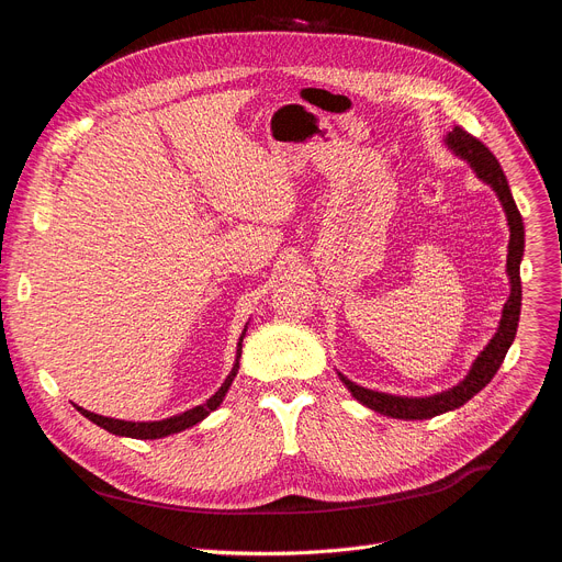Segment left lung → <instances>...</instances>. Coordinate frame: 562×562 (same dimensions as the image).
Masks as SVG:
<instances>
[{
	"instance_id": "8db88e82",
	"label": "left lung",
	"mask_w": 562,
	"mask_h": 562,
	"mask_svg": "<svg viewBox=\"0 0 562 562\" xmlns=\"http://www.w3.org/2000/svg\"><path fill=\"white\" fill-rule=\"evenodd\" d=\"M447 145L460 158H468L470 165L474 168V172L479 175V179L490 183L494 188V192L499 194L502 206H504L506 217H508V226H510L508 262H506L508 277H510V296H508V302L504 304L499 331L494 334V338L487 342V347L474 360L470 374L447 392L434 394V397H422V400L394 397V394L360 387V385H356L353 381H349L347 376L340 374V381L349 387V392L362 406H368V408H372L381 415H387V417H397V419H428V417H436V415H442L447 411H453V408H460L463 404H468L474 397V394L481 392L492 381V376L497 374V370L502 368V362H504V358H506V353H508V349L515 340L517 322H519V308H521L519 262H521V256H524V222H521V215L515 206L506 175L502 170L499 160L494 158V154L479 138L468 134L463 126H453V131H449Z\"/></svg>"
}]
</instances>
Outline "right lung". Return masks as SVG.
Returning a JSON list of instances; mask_svg holds the SVG:
<instances>
[{
    "instance_id": "obj_1",
    "label": "right lung",
    "mask_w": 562,
    "mask_h": 562,
    "mask_svg": "<svg viewBox=\"0 0 562 562\" xmlns=\"http://www.w3.org/2000/svg\"><path fill=\"white\" fill-rule=\"evenodd\" d=\"M243 338H245V331L240 336V342H238V356H236V366L234 370H231V374L226 376V381L222 383V387L213 394V397L202 404V406H194L181 415H175V417H168V419H160V422H124V419H113V417H102V415H94L90 411H83L81 406H77V411L81 415H86L90 422H94L97 426L106 428L109 434H115V436H126V438H136V440H156V438H165V436H172V434H179L183 431V428H190L194 426L196 422H202L209 413H213L222 400L224 394L228 392V385L234 383V376L238 374V368H240V353H243Z\"/></svg>"
}]
</instances>
